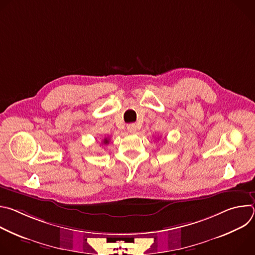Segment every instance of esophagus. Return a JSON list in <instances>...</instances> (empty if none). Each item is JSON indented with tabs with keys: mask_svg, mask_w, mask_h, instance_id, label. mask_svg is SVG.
<instances>
[{
	"mask_svg": "<svg viewBox=\"0 0 255 255\" xmlns=\"http://www.w3.org/2000/svg\"><path fill=\"white\" fill-rule=\"evenodd\" d=\"M127 130H128V132H130V133H135V132H136V125H135L134 123L129 124V125L127 126Z\"/></svg>",
	"mask_w": 255,
	"mask_h": 255,
	"instance_id": "34e87169",
	"label": "esophagus"
}]
</instances>
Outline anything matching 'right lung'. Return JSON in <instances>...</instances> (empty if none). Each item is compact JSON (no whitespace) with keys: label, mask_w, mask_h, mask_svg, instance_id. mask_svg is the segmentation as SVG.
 <instances>
[{"label":"right lung","mask_w":255,"mask_h":255,"mask_svg":"<svg viewBox=\"0 0 255 255\" xmlns=\"http://www.w3.org/2000/svg\"><path fill=\"white\" fill-rule=\"evenodd\" d=\"M109 143V139L108 138H105L104 139V144H108Z\"/></svg>","instance_id":"obj_1"}]
</instances>
